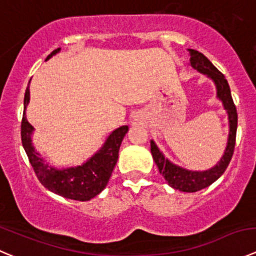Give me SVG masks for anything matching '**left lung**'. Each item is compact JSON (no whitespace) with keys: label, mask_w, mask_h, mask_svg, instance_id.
<instances>
[{"label":"left lung","mask_w":256,"mask_h":256,"mask_svg":"<svg viewBox=\"0 0 256 256\" xmlns=\"http://www.w3.org/2000/svg\"><path fill=\"white\" fill-rule=\"evenodd\" d=\"M190 64L199 72L209 76L214 80L215 84H216L218 97L222 100L224 108L226 110L228 114H229L230 134L229 139H228L226 149H225V153L222 156V160L214 168L206 172H190L180 168V166H174L168 159L164 158V156L160 153L156 143L150 140L152 156H153L154 162H156V166H158L159 173L164 176L168 186H170L174 189H178L180 192H186V193H194V192L206 188L210 184H213L216 179H219L222 174L226 170L228 166H229L230 160L232 158V154H234L238 128L236 107L234 104L229 84H228V80H225L224 74L220 70H218V68L203 53L196 52L194 50H190Z\"/></svg>","instance_id":"obj_1"}]
</instances>
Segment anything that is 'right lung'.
<instances>
[{"mask_svg": "<svg viewBox=\"0 0 256 256\" xmlns=\"http://www.w3.org/2000/svg\"><path fill=\"white\" fill-rule=\"evenodd\" d=\"M60 50V48L53 50L48 58ZM30 102V90L27 87L24 93V110ZM34 127L28 123L26 113L24 112L21 122V139L22 146L26 150L28 160L36 173L37 178L41 184L48 190L63 196V198L72 199V200L87 202L94 198L107 186L112 172L118 160L120 146L128 130V126L116 129L112 132L104 146L100 149L88 162L83 166L76 168H68L58 170L52 168L43 162V159L34 150L31 143V134Z\"/></svg>", "mask_w": 256, "mask_h": 256, "instance_id": "right-lung-1", "label": "right lung"}]
</instances>
